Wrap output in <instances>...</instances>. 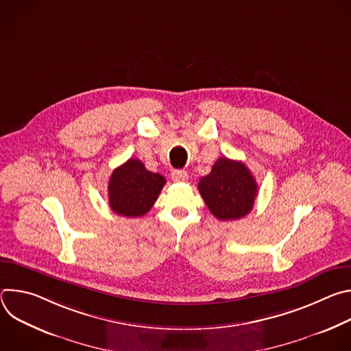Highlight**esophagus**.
Returning <instances> with one entry per match:
<instances>
[{"label":"esophagus","mask_w":351,"mask_h":351,"mask_svg":"<svg viewBox=\"0 0 351 351\" xmlns=\"http://www.w3.org/2000/svg\"><path fill=\"white\" fill-rule=\"evenodd\" d=\"M172 179L175 182H186L189 179V175L186 171H173L172 172Z\"/></svg>","instance_id":"obj_1"}]
</instances>
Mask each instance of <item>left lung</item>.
Masks as SVG:
<instances>
[{
	"instance_id": "8db88e82",
	"label": "left lung",
	"mask_w": 351,
	"mask_h": 351,
	"mask_svg": "<svg viewBox=\"0 0 351 351\" xmlns=\"http://www.w3.org/2000/svg\"><path fill=\"white\" fill-rule=\"evenodd\" d=\"M198 191L215 218L229 221L253 210L258 186L243 162L221 157L211 172L199 179Z\"/></svg>"
}]
</instances>
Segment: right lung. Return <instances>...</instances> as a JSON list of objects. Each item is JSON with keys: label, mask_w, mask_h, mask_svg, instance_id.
<instances>
[{"label": "right lung", "mask_w": 351, "mask_h": 351, "mask_svg": "<svg viewBox=\"0 0 351 351\" xmlns=\"http://www.w3.org/2000/svg\"><path fill=\"white\" fill-rule=\"evenodd\" d=\"M165 183L162 175L147 171L141 161L130 158L110 178V207L122 217H143L152 210Z\"/></svg>", "instance_id": "obj_1"}]
</instances>
